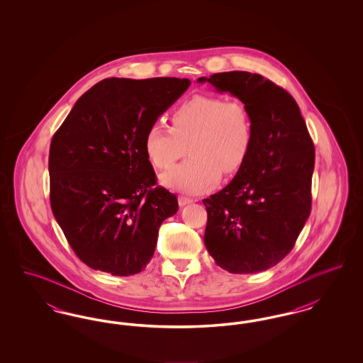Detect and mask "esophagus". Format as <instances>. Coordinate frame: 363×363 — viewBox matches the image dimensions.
Listing matches in <instances>:
<instances>
[{
    "mask_svg": "<svg viewBox=\"0 0 363 363\" xmlns=\"http://www.w3.org/2000/svg\"><path fill=\"white\" fill-rule=\"evenodd\" d=\"M178 203H179V206H181V207H185V206H188V204H191V203H193V199L179 196V197H178Z\"/></svg>",
    "mask_w": 363,
    "mask_h": 363,
    "instance_id": "esophagus-1",
    "label": "esophagus"
}]
</instances>
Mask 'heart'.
I'll use <instances>...</instances> for the list:
<instances>
[{"mask_svg": "<svg viewBox=\"0 0 363 363\" xmlns=\"http://www.w3.org/2000/svg\"><path fill=\"white\" fill-rule=\"evenodd\" d=\"M252 121L238 99L194 95L172 114V129L152 123L144 138V151L159 170L169 169L185 155L190 157L162 175L167 188L190 194L213 189L225 173L238 172L250 152Z\"/></svg>", "mask_w": 363, "mask_h": 363, "instance_id": "1", "label": "heart"}]
</instances>
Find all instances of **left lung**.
Instances as JSON below:
<instances>
[{
	"label": "left lung",
	"mask_w": 363,
	"mask_h": 363,
	"mask_svg": "<svg viewBox=\"0 0 363 363\" xmlns=\"http://www.w3.org/2000/svg\"><path fill=\"white\" fill-rule=\"evenodd\" d=\"M197 82L238 98L253 130L250 152L238 173L203 200L206 247L230 274L265 271L291 252L311 215V135L293 96L261 74L234 70Z\"/></svg>",
	"instance_id": "8db88e82"
}]
</instances>
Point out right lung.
Returning a JSON list of instances; mask_svg holds the SVG:
<instances>
[{
  "mask_svg": "<svg viewBox=\"0 0 363 363\" xmlns=\"http://www.w3.org/2000/svg\"><path fill=\"white\" fill-rule=\"evenodd\" d=\"M189 79H104L83 94L54 133L50 204L76 256L89 268L129 277L155 252L159 227L178 211L156 186L144 138L188 89Z\"/></svg>",
  "mask_w": 363,
  "mask_h": 363,
  "instance_id": "obj_1",
  "label": "right lung"
}]
</instances>
